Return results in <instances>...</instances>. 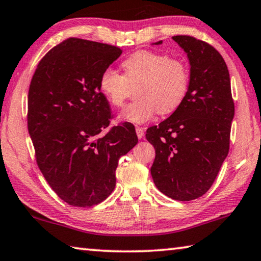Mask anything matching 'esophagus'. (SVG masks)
I'll use <instances>...</instances> for the list:
<instances>
[{
	"label": "esophagus",
	"instance_id": "esophagus-1",
	"mask_svg": "<svg viewBox=\"0 0 261 261\" xmlns=\"http://www.w3.org/2000/svg\"><path fill=\"white\" fill-rule=\"evenodd\" d=\"M136 132H137V137L139 139H142L144 137V129L141 126H137L136 127Z\"/></svg>",
	"mask_w": 261,
	"mask_h": 261
}]
</instances>
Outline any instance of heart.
Masks as SVG:
<instances>
[{"label":"heart","mask_w":261,"mask_h":261,"mask_svg":"<svg viewBox=\"0 0 261 261\" xmlns=\"http://www.w3.org/2000/svg\"><path fill=\"white\" fill-rule=\"evenodd\" d=\"M124 75L112 68L104 69L98 88L112 107L122 108L134 88L138 99L124 109L120 118L142 124L155 115L177 110L189 90L190 73L184 62L164 54L139 50L122 62Z\"/></svg>","instance_id":"b5f03b06"}]
</instances>
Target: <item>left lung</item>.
<instances>
[{
	"instance_id": "1",
	"label": "left lung",
	"mask_w": 261,
	"mask_h": 261,
	"mask_svg": "<svg viewBox=\"0 0 261 261\" xmlns=\"http://www.w3.org/2000/svg\"><path fill=\"white\" fill-rule=\"evenodd\" d=\"M172 38L188 54L189 90L177 110L149 127L145 137L155 150L151 166L154 185L174 200L189 201L208 191L226 158L234 103L220 54L189 35Z\"/></svg>"
}]
</instances>
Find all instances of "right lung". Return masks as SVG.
<instances>
[{"mask_svg": "<svg viewBox=\"0 0 261 261\" xmlns=\"http://www.w3.org/2000/svg\"><path fill=\"white\" fill-rule=\"evenodd\" d=\"M118 46L69 37L45 54L28 93V131L45 180L65 203L90 207L116 186L118 159L138 143L135 126L112 119L99 91L104 69Z\"/></svg>", "mask_w": 261, "mask_h": 261, "instance_id": "1", "label": "right lung"}]
</instances>
